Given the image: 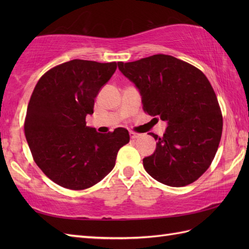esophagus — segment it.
<instances>
[{
    "instance_id": "obj_1",
    "label": "esophagus",
    "mask_w": 249,
    "mask_h": 249,
    "mask_svg": "<svg viewBox=\"0 0 249 249\" xmlns=\"http://www.w3.org/2000/svg\"><path fill=\"white\" fill-rule=\"evenodd\" d=\"M129 136H130L131 139H137V138H139V137H140L139 134H136V133H134V131H130Z\"/></svg>"
}]
</instances>
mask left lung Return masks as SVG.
<instances>
[{"instance_id": "left-lung-1", "label": "left lung", "mask_w": 249, "mask_h": 249, "mask_svg": "<svg viewBox=\"0 0 249 249\" xmlns=\"http://www.w3.org/2000/svg\"><path fill=\"white\" fill-rule=\"evenodd\" d=\"M118 66L138 89L144 111L168 125L162 137L150 134L157 142L155 152L143 158L145 171L172 187L195 182L214 160L223 131L218 100L208 78L166 54Z\"/></svg>"}]
</instances>
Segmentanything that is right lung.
I'll list each match as a JSON object with an SVG mask.
<instances>
[{
  "instance_id": "add662e5",
  "label": "right lung",
  "mask_w": 249,
  "mask_h": 249,
  "mask_svg": "<svg viewBox=\"0 0 249 249\" xmlns=\"http://www.w3.org/2000/svg\"><path fill=\"white\" fill-rule=\"evenodd\" d=\"M115 70V62L72 60L47 71L32 93L25 138L36 165L62 187L81 190L102 181L129 142L127 129L99 134L86 123Z\"/></svg>"
}]
</instances>
